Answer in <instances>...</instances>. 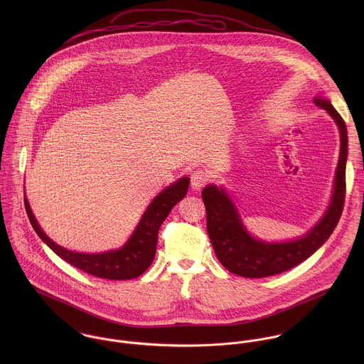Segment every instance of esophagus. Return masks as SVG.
<instances>
[{
    "instance_id": "34e87169",
    "label": "esophagus",
    "mask_w": 364,
    "mask_h": 364,
    "mask_svg": "<svg viewBox=\"0 0 364 364\" xmlns=\"http://www.w3.org/2000/svg\"><path fill=\"white\" fill-rule=\"evenodd\" d=\"M208 172H205L203 169H198L191 175V185L193 189H200L208 183Z\"/></svg>"
}]
</instances>
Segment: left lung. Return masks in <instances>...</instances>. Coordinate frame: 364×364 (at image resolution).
<instances>
[{"label":"left lung","mask_w":364,"mask_h":364,"mask_svg":"<svg viewBox=\"0 0 364 364\" xmlns=\"http://www.w3.org/2000/svg\"><path fill=\"white\" fill-rule=\"evenodd\" d=\"M314 104L325 109L336 122L341 132V153L331 205L321 221L307 235L282 244H269L255 240L244 228L237 210L223 188L208 185L202 191L211 245L220 263L234 274L244 277H267L286 272L310 258L329 238L339 223L346 195V124L329 101L318 97L314 100Z\"/></svg>","instance_id":"1"}]
</instances>
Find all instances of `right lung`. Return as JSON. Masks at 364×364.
<instances>
[{
    "mask_svg": "<svg viewBox=\"0 0 364 364\" xmlns=\"http://www.w3.org/2000/svg\"><path fill=\"white\" fill-rule=\"evenodd\" d=\"M188 189V178H182L178 182L168 186L166 189H164L146 210L137 228L134 230L133 235L126 242V245L117 251H110L104 254H80L61 248L60 245L54 244L42 231L35 215L32 214L26 198L25 208L36 234L61 259L97 277H102L107 280H127L143 274L153 263L156 257L158 230L164 220L168 217L172 208L185 198Z\"/></svg>",
    "mask_w": 364,
    "mask_h": 364,
    "instance_id": "obj_1",
    "label": "right lung"
}]
</instances>
